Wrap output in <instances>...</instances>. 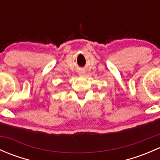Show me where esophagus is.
Wrapping results in <instances>:
<instances>
[{
    "instance_id": "34e87169",
    "label": "esophagus",
    "mask_w": 160,
    "mask_h": 160,
    "mask_svg": "<svg viewBox=\"0 0 160 160\" xmlns=\"http://www.w3.org/2000/svg\"><path fill=\"white\" fill-rule=\"evenodd\" d=\"M83 72H80V75H83Z\"/></svg>"
}]
</instances>
